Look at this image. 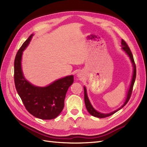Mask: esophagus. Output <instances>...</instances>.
Instances as JSON below:
<instances>
[{"mask_svg": "<svg viewBox=\"0 0 147 147\" xmlns=\"http://www.w3.org/2000/svg\"><path fill=\"white\" fill-rule=\"evenodd\" d=\"M77 76H78V77H81V75L80 74H77Z\"/></svg>", "mask_w": 147, "mask_h": 147, "instance_id": "obj_1", "label": "esophagus"}]
</instances>
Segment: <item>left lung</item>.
<instances>
[{
	"mask_svg": "<svg viewBox=\"0 0 147 147\" xmlns=\"http://www.w3.org/2000/svg\"><path fill=\"white\" fill-rule=\"evenodd\" d=\"M121 44H122V45H121L122 46V49L126 53V54L129 56L131 61L132 63L133 69H134V72H133V76H132V81H131V83L129 89V91H128V92H127L126 101L124 103V104L121 107H120L118 109H117V110L114 111V112H111V113H108V114L101 113L99 112H97V111H96L94 108L92 107V106L91 104L90 100H89V99H88V96H87L86 89L85 87H84V103H85L86 108L88 110V112L90 113L91 115H92L93 117L100 118H105V117H108L109 116H111V115H112L115 113H116L117 112H118L119 110L122 109L123 107L127 103L128 101L129 100V99H130V97L131 96L132 92L133 86H134V82H135V80H136V64H135V62H134V57H133V55L132 54L131 51L130 50L129 47L128 45H127L126 42L124 41V40L122 39Z\"/></svg>",
	"mask_w": 147,
	"mask_h": 147,
	"instance_id": "1",
	"label": "left lung"
}]
</instances>
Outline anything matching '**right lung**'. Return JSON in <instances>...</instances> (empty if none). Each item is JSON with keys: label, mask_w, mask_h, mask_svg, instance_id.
Instances as JSON below:
<instances>
[{"label": "right lung", "mask_w": 147, "mask_h": 147, "mask_svg": "<svg viewBox=\"0 0 147 147\" xmlns=\"http://www.w3.org/2000/svg\"><path fill=\"white\" fill-rule=\"evenodd\" d=\"M32 36L33 34H31L16 53L14 62L16 90L26 110L31 115L42 119H54L64 109L66 92L74 82V76L59 79L46 87L35 86L26 80L21 69V57Z\"/></svg>", "instance_id": "right-lung-1"}]
</instances>
